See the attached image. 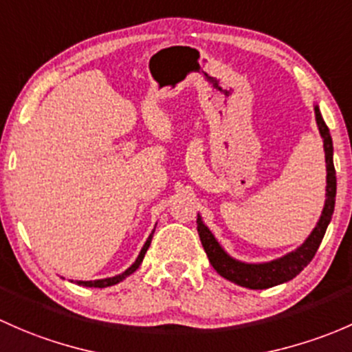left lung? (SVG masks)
<instances>
[{"label": "left lung", "instance_id": "8db88e82", "mask_svg": "<svg viewBox=\"0 0 352 352\" xmlns=\"http://www.w3.org/2000/svg\"><path fill=\"white\" fill-rule=\"evenodd\" d=\"M315 120H317L318 132L324 139V151H325V168H327V186H325V205L322 210V215L318 219L317 226L311 230V234L307 237V241L300 245L295 251L288 252L283 257L270 261V263H242V261L234 259L227 254L222 249V245L217 242L213 234L210 232L208 227L203 223L201 217L198 215L197 219V229L203 249H205L206 256H208L210 264L213 270L223 276L226 280L232 283L244 286V288L251 289H266L271 286H276L286 281L293 280L307 264L314 259L315 252H317L318 245H320L322 239H324L327 226L331 223L332 213H334L336 205V190H338V179H336V169H334V147H332V137L329 132V126L325 125L324 118H322L320 110L315 104Z\"/></svg>", "mask_w": 352, "mask_h": 352}]
</instances>
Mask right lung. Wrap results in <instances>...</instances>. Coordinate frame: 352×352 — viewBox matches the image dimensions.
Returning <instances> with one entry per match:
<instances>
[{"label":"right lung","mask_w":352,"mask_h":352,"mask_svg":"<svg viewBox=\"0 0 352 352\" xmlns=\"http://www.w3.org/2000/svg\"><path fill=\"white\" fill-rule=\"evenodd\" d=\"M152 235H154V230H152V234L149 235V239H147L146 244H144L142 251H140V254H139V257H137V259H135V263H133L132 266L129 267V270L123 271L122 274H117V276H113V278H104V280H95V281H78V285H81V286H88V288H107V286H111V285L120 283L122 280H125L126 276H130V274H132L133 271L139 270L140 263H142L144 256H146L147 249H149V245H151Z\"/></svg>","instance_id":"obj_1"}]
</instances>
